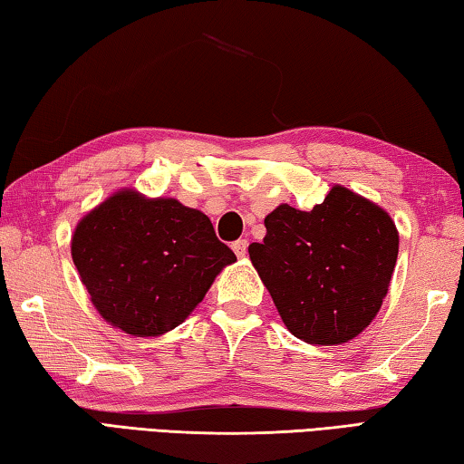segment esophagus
I'll return each instance as SVG.
<instances>
[{
  "label": "esophagus",
  "mask_w": 464,
  "mask_h": 464,
  "mask_svg": "<svg viewBox=\"0 0 464 464\" xmlns=\"http://www.w3.org/2000/svg\"><path fill=\"white\" fill-rule=\"evenodd\" d=\"M247 246H249L247 239H239V241H235L231 247H233V251H235V256H237V257H246V256H247Z\"/></svg>",
  "instance_id": "34e87169"
}]
</instances>
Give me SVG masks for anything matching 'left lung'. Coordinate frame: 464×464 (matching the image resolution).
<instances>
[{
  "instance_id": "8db88e82",
  "label": "left lung",
  "mask_w": 464,
  "mask_h": 464,
  "mask_svg": "<svg viewBox=\"0 0 464 464\" xmlns=\"http://www.w3.org/2000/svg\"><path fill=\"white\" fill-rule=\"evenodd\" d=\"M249 259L288 331L308 344H343L377 316L400 233L373 200L334 184L313 210L276 207Z\"/></svg>"
}]
</instances>
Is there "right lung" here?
<instances>
[{"label":"right lung","mask_w":464,"mask_h":464,"mask_svg":"<svg viewBox=\"0 0 464 464\" xmlns=\"http://www.w3.org/2000/svg\"><path fill=\"white\" fill-rule=\"evenodd\" d=\"M71 256L97 313L130 336L182 324L237 261L205 213L136 188H120L81 218Z\"/></svg>","instance_id":"1"}]
</instances>
